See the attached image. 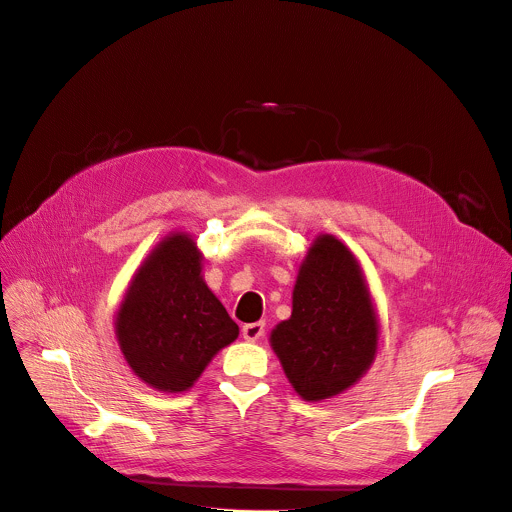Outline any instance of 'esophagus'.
<instances>
[{
	"label": "esophagus",
	"instance_id": "34e87169",
	"mask_svg": "<svg viewBox=\"0 0 512 512\" xmlns=\"http://www.w3.org/2000/svg\"><path fill=\"white\" fill-rule=\"evenodd\" d=\"M263 331H265V325L259 321V323H247L243 327V337L247 339V342H259V339L263 337Z\"/></svg>",
	"mask_w": 512,
	"mask_h": 512
}]
</instances>
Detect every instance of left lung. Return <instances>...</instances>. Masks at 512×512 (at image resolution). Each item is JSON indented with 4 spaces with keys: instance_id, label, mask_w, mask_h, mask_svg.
<instances>
[{
    "instance_id": "left-lung-1",
    "label": "left lung",
    "mask_w": 512,
    "mask_h": 512,
    "mask_svg": "<svg viewBox=\"0 0 512 512\" xmlns=\"http://www.w3.org/2000/svg\"><path fill=\"white\" fill-rule=\"evenodd\" d=\"M269 342L294 391L306 401L344 393L370 368L379 319L352 251L331 234L317 236L300 263L292 315Z\"/></svg>"
}]
</instances>
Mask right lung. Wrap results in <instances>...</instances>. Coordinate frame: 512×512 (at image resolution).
<instances>
[{"label":"right lung","mask_w":512,"mask_h":512,"mask_svg":"<svg viewBox=\"0 0 512 512\" xmlns=\"http://www.w3.org/2000/svg\"><path fill=\"white\" fill-rule=\"evenodd\" d=\"M119 348L138 377L164 393L193 387L238 325L203 282L193 238L175 232L146 257L115 319Z\"/></svg>","instance_id":"right-lung-1"}]
</instances>
